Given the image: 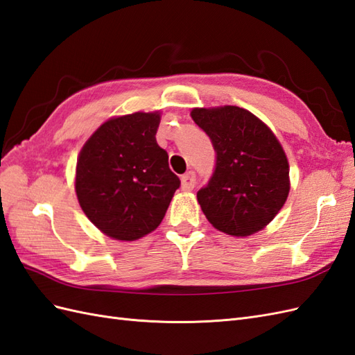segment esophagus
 <instances>
[{"instance_id": "obj_1", "label": "esophagus", "mask_w": 355, "mask_h": 355, "mask_svg": "<svg viewBox=\"0 0 355 355\" xmlns=\"http://www.w3.org/2000/svg\"><path fill=\"white\" fill-rule=\"evenodd\" d=\"M195 183H196V175L193 171H189L183 177H181V187H183V190H192L195 187Z\"/></svg>"}]
</instances>
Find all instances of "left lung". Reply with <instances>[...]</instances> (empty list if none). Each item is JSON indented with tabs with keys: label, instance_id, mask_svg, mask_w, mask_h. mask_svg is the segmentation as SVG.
I'll list each match as a JSON object with an SVG mask.
<instances>
[{
	"label": "left lung",
	"instance_id": "obj_1",
	"mask_svg": "<svg viewBox=\"0 0 355 355\" xmlns=\"http://www.w3.org/2000/svg\"><path fill=\"white\" fill-rule=\"evenodd\" d=\"M190 115L216 151L213 175L196 195L208 222L234 237L266 228L289 193L288 159L275 133L239 106L195 107Z\"/></svg>",
	"mask_w": 355,
	"mask_h": 355
}]
</instances>
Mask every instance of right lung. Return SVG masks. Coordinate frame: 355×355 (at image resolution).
I'll list each match as a JSON object with an SVG mask.
<instances>
[{"instance_id": "right-lung-1", "label": "right lung", "mask_w": 355, "mask_h": 355, "mask_svg": "<svg viewBox=\"0 0 355 355\" xmlns=\"http://www.w3.org/2000/svg\"><path fill=\"white\" fill-rule=\"evenodd\" d=\"M159 123V112L111 118L79 153V205L107 237L133 241L156 230L180 187L156 141Z\"/></svg>"}]
</instances>
